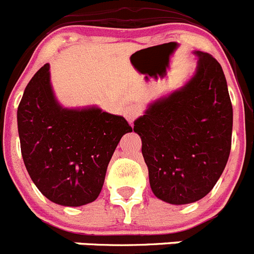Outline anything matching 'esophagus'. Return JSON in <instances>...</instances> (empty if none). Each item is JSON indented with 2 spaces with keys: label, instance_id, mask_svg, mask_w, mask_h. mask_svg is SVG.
Here are the masks:
<instances>
[{
  "label": "esophagus",
  "instance_id": "1",
  "mask_svg": "<svg viewBox=\"0 0 254 254\" xmlns=\"http://www.w3.org/2000/svg\"><path fill=\"white\" fill-rule=\"evenodd\" d=\"M141 114L140 107L138 105H129V106L125 107L124 110V116L127 118V120L129 123H132Z\"/></svg>",
  "mask_w": 254,
  "mask_h": 254
}]
</instances>
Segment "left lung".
Returning a JSON list of instances; mask_svg holds the SVG:
<instances>
[{
    "mask_svg": "<svg viewBox=\"0 0 254 254\" xmlns=\"http://www.w3.org/2000/svg\"><path fill=\"white\" fill-rule=\"evenodd\" d=\"M197 70L181 90L153 102L134 123L153 193L173 205L212 190L232 148L233 107L223 68L196 52Z\"/></svg>",
    "mask_w": 254,
    "mask_h": 254,
    "instance_id": "8db88e82",
    "label": "left lung"
}]
</instances>
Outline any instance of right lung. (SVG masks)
Here are the masks:
<instances>
[{
    "label": "right lung",
    "mask_w": 254,
    "mask_h": 254,
    "mask_svg": "<svg viewBox=\"0 0 254 254\" xmlns=\"http://www.w3.org/2000/svg\"><path fill=\"white\" fill-rule=\"evenodd\" d=\"M17 127L31 180L45 197L63 206H81L99 197L119 141L132 131L123 116L97 107L63 109L52 91L49 64L25 88Z\"/></svg>",
    "instance_id": "right-lung-1"
}]
</instances>
